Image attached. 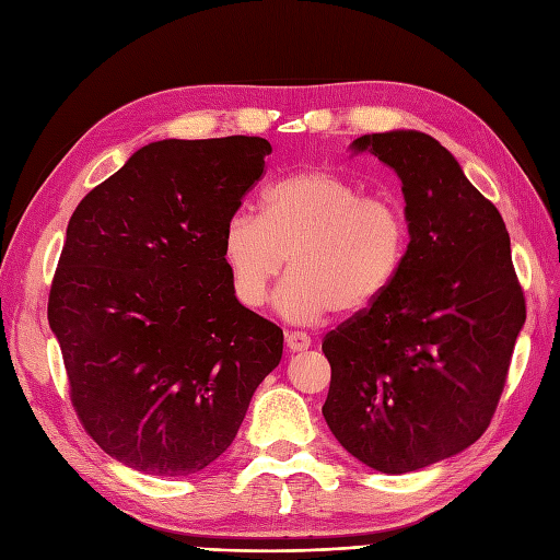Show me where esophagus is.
<instances>
[{
    "mask_svg": "<svg viewBox=\"0 0 560 560\" xmlns=\"http://www.w3.org/2000/svg\"><path fill=\"white\" fill-rule=\"evenodd\" d=\"M284 341H287V348H290V352H303V350L311 348V336L306 331H287Z\"/></svg>",
    "mask_w": 560,
    "mask_h": 560,
    "instance_id": "1",
    "label": "esophagus"
}]
</instances>
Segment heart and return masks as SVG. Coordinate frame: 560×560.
<instances>
[{
    "label": "heart",
    "mask_w": 560,
    "mask_h": 560,
    "mask_svg": "<svg viewBox=\"0 0 560 560\" xmlns=\"http://www.w3.org/2000/svg\"><path fill=\"white\" fill-rule=\"evenodd\" d=\"M406 243L397 202L364 196L334 173L303 171L266 186L259 217L241 210L226 219L222 259L235 299L259 308L290 257L278 308L313 322L334 308L350 315L376 303L399 273Z\"/></svg>",
    "instance_id": "b5f03b06"
}]
</instances>
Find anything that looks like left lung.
Here are the masks:
<instances>
[{
  "mask_svg": "<svg viewBox=\"0 0 560 560\" xmlns=\"http://www.w3.org/2000/svg\"><path fill=\"white\" fill-rule=\"evenodd\" d=\"M401 179L409 245L393 284L329 331L322 416L350 455L406 474L486 432L510 371L525 299L510 233L446 147L418 130L362 135Z\"/></svg>",
  "mask_w": 560,
  "mask_h": 560,
  "instance_id": "1",
  "label": "left lung"
}]
</instances>
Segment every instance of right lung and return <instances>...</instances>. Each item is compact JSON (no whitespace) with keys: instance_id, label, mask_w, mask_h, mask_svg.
Wrapping results in <instances>:
<instances>
[{"instance_id":"add662e5","label":"right lung","mask_w":560,"mask_h":560,"mask_svg":"<svg viewBox=\"0 0 560 560\" xmlns=\"http://www.w3.org/2000/svg\"><path fill=\"white\" fill-rule=\"evenodd\" d=\"M264 138L151 142L83 198L48 294L72 406L114 460L189 477L238 434L282 329L235 299L222 231Z\"/></svg>"}]
</instances>
